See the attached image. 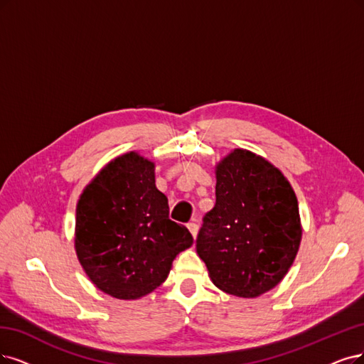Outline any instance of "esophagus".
<instances>
[{
    "mask_svg": "<svg viewBox=\"0 0 364 364\" xmlns=\"http://www.w3.org/2000/svg\"><path fill=\"white\" fill-rule=\"evenodd\" d=\"M187 228H189V231H191V234L193 235V238H196V235H198V230H199V226H198L195 222H192V223L187 225Z\"/></svg>",
    "mask_w": 364,
    "mask_h": 364,
    "instance_id": "esophagus-1",
    "label": "esophagus"
}]
</instances>
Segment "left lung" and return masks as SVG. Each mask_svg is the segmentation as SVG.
Wrapping results in <instances>:
<instances>
[{
    "label": "left lung",
    "mask_w": 364,
    "mask_h": 364,
    "mask_svg": "<svg viewBox=\"0 0 364 364\" xmlns=\"http://www.w3.org/2000/svg\"><path fill=\"white\" fill-rule=\"evenodd\" d=\"M216 180L196 252L219 289L258 297L285 277L299 252L297 196L270 161L240 148L218 165Z\"/></svg>",
    "instance_id": "obj_1"
}]
</instances>
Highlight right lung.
<instances>
[{
    "mask_svg": "<svg viewBox=\"0 0 364 364\" xmlns=\"http://www.w3.org/2000/svg\"><path fill=\"white\" fill-rule=\"evenodd\" d=\"M192 243L189 230L169 219L154 164L138 153L112 160L80 195L79 262L92 284L115 299L136 300L154 291L166 280L173 258Z\"/></svg>",
    "mask_w": 364,
    "mask_h": 364,
    "instance_id": "1",
    "label": "right lung"
}]
</instances>
